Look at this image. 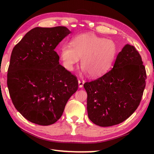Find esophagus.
<instances>
[{
  "instance_id": "1",
  "label": "esophagus",
  "mask_w": 154,
  "mask_h": 154,
  "mask_svg": "<svg viewBox=\"0 0 154 154\" xmlns=\"http://www.w3.org/2000/svg\"><path fill=\"white\" fill-rule=\"evenodd\" d=\"M85 81L83 79H79L78 81V85H79V87L81 88L83 86V84H84Z\"/></svg>"
}]
</instances>
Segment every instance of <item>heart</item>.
Returning a JSON list of instances; mask_svg holds the SVG:
<instances>
[{
	"instance_id": "obj_1",
	"label": "heart",
	"mask_w": 154,
	"mask_h": 154,
	"mask_svg": "<svg viewBox=\"0 0 154 154\" xmlns=\"http://www.w3.org/2000/svg\"><path fill=\"white\" fill-rule=\"evenodd\" d=\"M117 54L113 41L94 34H82L72 38L71 44H62L60 56L64 67L72 71L82 58L83 71L90 77H99L106 74L113 65Z\"/></svg>"
}]
</instances>
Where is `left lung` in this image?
I'll return each mask as SVG.
<instances>
[{
    "instance_id": "1",
    "label": "left lung",
    "mask_w": 154,
    "mask_h": 154,
    "mask_svg": "<svg viewBox=\"0 0 154 154\" xmlns=\"http://www.w3.org/2000/svg\"><path fill=\"white\" fill-rule=\"evenodd\" d=\"M146 79L141 56L134 46L126 44L110 71L83 84L88 94V118L102 127L126 120L139 105Z\"/></svg>"
}]
</instances>
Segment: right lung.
Returning a JSON list of instances; mask_svg holds the SVG:
<instances>
[{
    "instance_id": "add662e5",
    "label": "right lung",
    "mask_w": 154,
    "mask_h": 154,
    "mask_svg": "<svg viewBox=\"0 0 154 154\" xmlns=\"http://www.w3.org/2000/svg\"><path fill=\"white\" fill-rule=\"evenodd\" d=\"M71 32L36 27L13 49L7 86L15 109L30 122L48 126L60 118L78 89L77 77L59 63L54 49Z\"/></svg>"
}]
</instances>
